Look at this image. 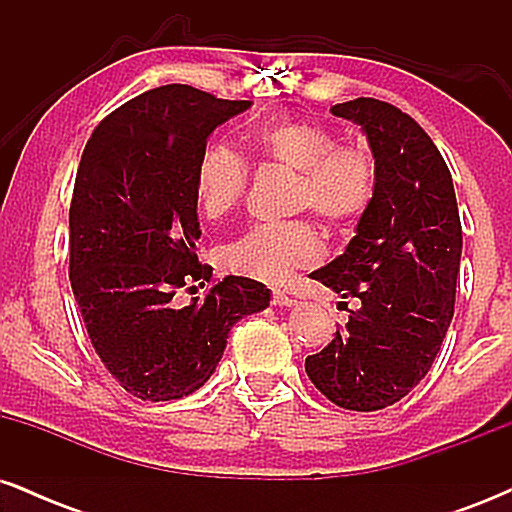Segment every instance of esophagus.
Returning a JSON list of instances; mask_svg holds the SVG:
<instances>
[{"label": "esophagus", "instance_id": "obj_1", "mask_svg": "<svg viewBox=\"0 0 512 512\" xmlns=\"http://www.w3.org/2000/svg\"><path fill=\"white\" fill-rule=\"evenodd\" d=\"M274 305H281V308H291V305H296V301H293L289 293L276 291V293H274Z\"/></svg>", "mask_w": 512, "mask_h": 512}]
</instances>
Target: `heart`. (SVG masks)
<instances>
[{"label":"heart","instance_id":"obj_1","mask_svg":"<svg viewBox=\"0 0 512 512\" xmlns=\"http://www.w3.org/2000/svg\"><path fill=\"white\" fill-rule=\"evenodd\" d=\"M262 158L296 170L293 209H310L330 228L349 226L368 209L375 192L373 158L361 146L339 144L332 129L308 120H284L252 132ZM248 187V163L226 144H211L195 170L197 202L209 219L240 204ZM320 255V238L308 221L257 223L221 248L228 272L281 281Z\"/></svg>","mask_w":512,"mask_h":512}]
</instances>
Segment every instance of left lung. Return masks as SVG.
<instances>
[{
    "mask_svg": "<svg viewBox=\"0 0 512 512\" xmlns=\"http://www.w3.org/2000/svg\"><path fill=\"white\" fill-rule=\"evenodd\" d=\"M332 115L366 134L375 192L346 250L310 274L358 305L305 373L339 407L375 411L407 397L436 361L455 313L460 211L443 156L407 113L356 98Z\"/></svg>",
    "mask_w": 512,
    "mask_h": 512,
    "instance_id": "1",
    "label": "left lung"
}]
</instances>
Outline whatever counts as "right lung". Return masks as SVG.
Here are the masks:
<instances>
[{
	"label": "right lung",
	"mask_w": 512,
	"mask_h": 512,
	"mask_svg": "<svg viewBox=\"0 0 512 512\" xmlns=\"http://www.w3.org/2000/svg\"><path fill=\"white\" fill-rule=\"evenodd\" d=\"M250 105L185 84L154 88L105 117L81 156L69 281L103 366L139 399L199 390L233 325L269 305L267 286L245 276H226L182 308L173 298L211 279L197 260L199 156L211 132Z\"/></svg>",
	"instance_id": "add662e5"
}]
</instances>
